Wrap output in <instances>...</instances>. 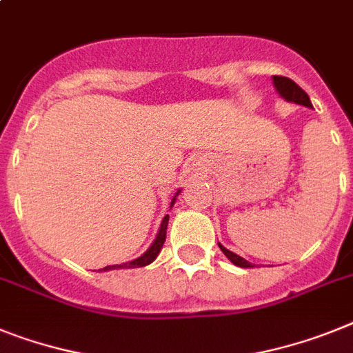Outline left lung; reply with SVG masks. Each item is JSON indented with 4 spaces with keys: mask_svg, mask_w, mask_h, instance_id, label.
<instances>
[{
    "mask_svg": "<svg viewBox=\"0 0 353 353\" xmlns=\"http://www.w3.org/2000/svg\"><path fill=\"white\" fill-rule=\"evenodd\" d=\"M272 84H274V90H276V93L280 94L283 100H287V102H294V103H298V105L312 108L309 94L305 93L300 85L296 84L294 81H291V79H287V77H272ZM219 248H221L222 253L226 254L228 260H230L232 263H235V265H239V268H253L254 265V263L248 262V260L242 259V256H239V254L233 253V251L226 250V248H224L222 244H219Z\"/></svg>",
    "mask_w": 353,
    "mask_h": 353,
    "instance_id": "left-lung-1",
    "label": "left lung"
}]
</instances>
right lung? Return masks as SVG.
Returning <instances> with one entry per match:
<instances>
[{
  "instance_id": "add662e5",
  "label": "right lung",
  "mask_w": 353,
  "mask_h": 353,
  "mask_svg": "<svg viewBox=\"0 0 353 353\" xmlns=\"http://www.w3.org/2000/svg\"><path fill=\"white\" fill-rule=\"evenodd\" d=\"M181 194V190H177L176 195H174V199H172L170 203V208L174 206V203H176L177 195ZM167 226H168V215H165L161 221V226H159L158 230V235H156V239H154V242L150 244V248L147 251H145L141 256H138V259L131 260V262H123V263H117V265H105V268L99 269V271H114V269H132V268H145V265H149V263H152L154 260H156V256L159 254V251H161L163 244H165V239H167Z\"/></svg>"
}]
</instances>
